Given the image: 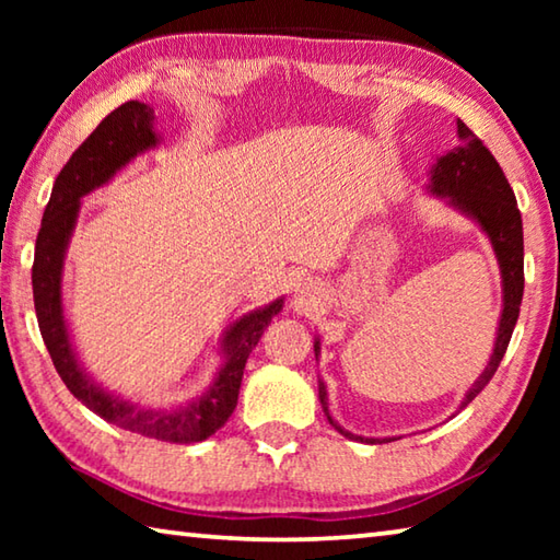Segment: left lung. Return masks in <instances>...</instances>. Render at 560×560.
<instances>
[{"label":"left lung","mask_w":560,"mask_h":560,"mask_svg":"<svg viewBox=\"0 0 560 560\" xmlns=\"http://www.w3.org/2000/svg\"><path fill=\"white\" fill-rule=\"evenodd\" d=\"M457 138L459 145L452 148V153L442 155L438 165L430 170V192L447 197L452 207H457L459 212L471 217L474 222H479L481 230L487 232L494 254L499 259L501 281H504V311H501L499 320V334L494 343V353L485 368V373L477 377L464 400L459 405L467 407L474 397H477L494 377L497 368L504 358L511 334H514L521 296H524V226H521V212L516 207L514 189H511L504 170L499 167L497 158L489 153V148L474 136V132L457 120ZM316 355L320 353V343H314ZM318 400L328 422L343 434L348 440L360 442H375L358 438V434L348 432L330 417L328 412V395L326 385L318 383Z\"/></svg>","instance_id":"1"}]
</instances>
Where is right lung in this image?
<instances>
[{"instance_id": "1", "label": "right lung", "mask_w": 560, "mask_h": 560, "mask_svg": "<svg viewBox=\"0 0 560 560\" xmlns=\"http://www.w3.org/2000/svg\"><path fill=\"white\" fill-rule=\"evenodd\" d=\"M153 120L155 110L145 103H122L98 122V128L83 140L56 177L51 200L46 205L42 230L36 236L32 267L34 308L56 373L61 375L75 400H81L89 410L122 430L163 442L189 444L207 440L230 420L236 397H240L246 358L257 348L261 334L271 324V318L279 314L283 301H273L269 306L252 311L249 316L236 320L222 340L226 360L210 390L192 402L170 407V410L126 402L93 383L75 360L61 306L63 254L75 226V217H79L81 197L106 185L120 167H126L143 150L158 145Z\"/></svg>"}]
</instances>
